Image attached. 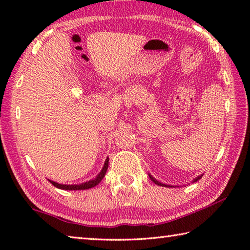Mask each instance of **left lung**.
<instances>
[{"label":"left lung","mask_w":250,"mask_h":250,"mask_svg":"<svg viewBox=\"0 0 250 250\" xmlns=\"http://www.w3.org/2000/svg\"><path fill=\"white\" fill-rule=\"evenodd\" d=\"M202 176H203V174H202V175H198L197 177H195V179H194V180L192 181V183H194V182H197L198 180L201 179ZM149 177L151 179V181L153 182V183H155L156 185H160V186H166V188H175V186H172V185H167V184H163V183H161V182H159L158 180H155V177H153V176H152L151 174H149ZM176 188H177V186H176Z\"/></svg>","instance_id":"obj_1"}]
</instances>
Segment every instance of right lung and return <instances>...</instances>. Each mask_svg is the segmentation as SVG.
<instances>
[{
	"mask_svg": "<svg viewBox=\"0 0 250 250\" xmlns=\"http://www.w3.org/2000/svg\"><path fill=\"white\" fill-rule=\"evenodd\" d=\"M108 166H109V158L105 159L103 170L100 171L99 174L97 175L95 179H92L88 182H83V183H80V184H61L52 180H48V181L55 186V188H61V189H67V191H82V189H88V188H94V186L98 185L100 183L101 180H103L105 175V172L108 170Z\"/></svg>",
	"mask_w": 250,
	"mask_h": 250,
	"instance_id": "1",
	"label": "right lung"
}]
</instances>
